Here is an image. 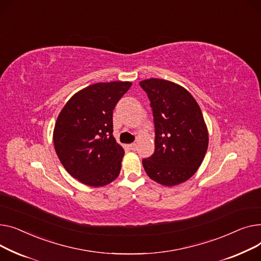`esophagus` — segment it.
<instances>
[{
  "mask_svg": "<svg viewBox=\"0 0 261 261\" xmlns=\"http://www.w3.org/2000/svg\"><path fill=\"white\" fill-rule=\"evenodd\" d=\"M128 147L132 149V150H136L137 149V144L136 143H132L128 145Z\"/></svg>",
  "mask_w": 261,
  "mask_h": 261,
  "instance_id": "obj_1",
  "label": "esophagus"
}]
</instances>
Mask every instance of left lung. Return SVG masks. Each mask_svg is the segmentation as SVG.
Returning a JSON list of instances; mask_svg holds the SVG:
<instances>
[{"instance_id":"1","label":"left lung","mask_w":261,"mask_h":261,"mask_svg":"<svg viewBox=\"0 0 261 261\" xmlns=\"http://www.w3.org/2000/svg\"><path fill=\"white\" fill-rule=\"evenodd\" d=\"M150 101L155 124V152L143 159L148 177L174 187L190 179L201 165L208 133L200 107L174 82L151 78L140 82Z\"/></svg>"}]
</instances>
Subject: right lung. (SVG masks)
<instances>
[{
    "instance_id": "obj_1",
    "label": "right lung",
    "mask_w": 261,
    "mask_h": 261,
    "mask_svg": "<svg viewBox=\"0 0 261 261\" xmlns=\"http://www.w3.org/2000/svg\"><path fill=\"white\" fill-rule=\"evenodd\" d=\"M130 86L121 81L91 84L74 94L58 116L56 152L83 185L104 187L120 174L124 149L113 136V111Z\"/></svg>"
}]
</instances>
